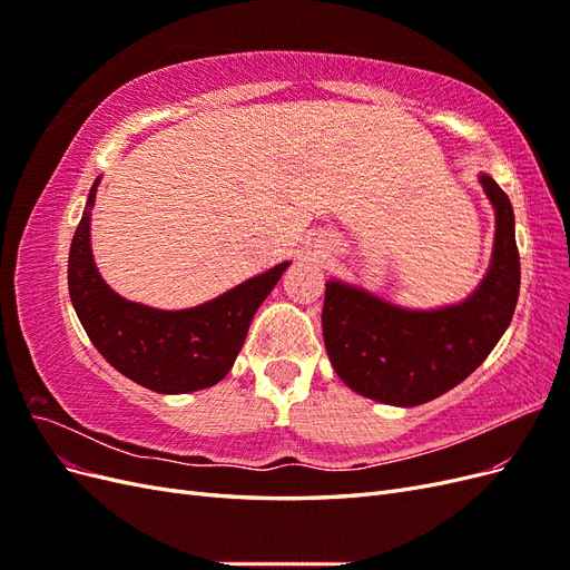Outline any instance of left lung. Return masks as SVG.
<instances>
[{"mask_svg":"<svg viewBox=\"0 0 570 570\" xmlns=\"http://www.w3.org/2000/svg\"><path fill=\"white\" fill-rule=\"evenodd\" d=\"M478 180L494 209V247L463 302L406 308L352 283H325V352L354 392L390 406L425 404L465 381L504 335L521 287L513 209L488 174Z\"/></svg>","mask_w":570,"mask_h":570,"instance_id":"obj_1","label":"left lung"}]
</instances>
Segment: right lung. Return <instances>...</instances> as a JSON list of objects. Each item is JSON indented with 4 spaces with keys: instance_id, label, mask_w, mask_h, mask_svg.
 I'll return each mask as SVG.
<instances>
[{
    "instance_id": "add662e5",
    "label": "right lung",
    "mask_w": 570,
    "mask_h": 570,
    "mask_svg": "<svg viewBox=\"0 0 570 570\" xmlns=\"http://www.w3.org/2000/svg\"><path fill=\"white\" fill-rule=\"evenodd\" d=\"M99 178L68 254V295L97 352L109 364L159 394H185L220 383L243 350L256 308L278 285L283 262L223 295L178 312L130 302L101 278L90 237V216Z\"/></svg>"
}]
</instances>
